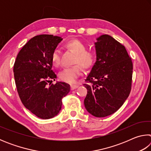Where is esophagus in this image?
Masks as SVG:
<instances>
[{"instance_id": "34e87169", "label": "esophagus", "mask_w": 151, "mask_h": 151, "mask_svg": "<svg viewBox=\"0 0 151 151\" xmlns=\"http://www.w3.org/2000/svg\"><path fill=\"white\" fill-rule=\"evenodd\" d=\"M78 87V85H72L70 86L71 90H74V89L77 88Z\"/></svg>"}]
</instances>
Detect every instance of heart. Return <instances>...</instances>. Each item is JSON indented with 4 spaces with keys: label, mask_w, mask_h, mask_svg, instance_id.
<instances>
[{
    "label": "heart",
    "mask_w": 151,
    "mask_h": 151,
    "mask_svg": "<svg viewBox=\"0 0 151 151\" xmlns=\"http://www.w3.org/2000/svg\"><path fill=\"white\" fill-rule=\"evenodd\" d=\"M65 47L73 51L76 56L74 59V65L66 68L59 74L60 78L67 83H75L79 76L83 74V68L89 70L93 67L96 60V54L94 50L86 49V45L78 39L68 40L65 44ZM52 65L58 67L60 65V52L57 49L52 51L50 57Z\"/></svg>",
    "instance_id": "1"
}]
</instances>
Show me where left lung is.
Listing matches in <instances>:
<instances>
[{
	"label": "left lung",
	"mask_w": 151,
	"mask_h": 151,
	"mask_svg": "<svg viewBox=\"0 0 151 151\" xmlns=\"http://www.w3.org/2000/svg\"><path fill=\"white\" fill-rule=\"evenodd\" d=\"M96 61L84 84V104L89 113L105 117L118 111L131 91L132 63L126 48L111 36L101 35L95 42Z\"/></svg>",
	"instance_id": "8db88e82"
}]
</instances>
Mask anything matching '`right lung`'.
I'll list each match as a JSON object with an SVG mask.
<instances>
[{
    "mask_svg": "<svg viewBox=\"0 0 151 151\" xmlns=\"http://www.w3.org/2000/svg\"><path fill=\"white\" fill-rule=\"evenodd\" d=\"M63 39L52 35L32 38L18 54L13 71L17 92L23 105L39 118L48 119L58 114L62 99L70 91L67 83L55 81L50 57Z\"/></svg>",
    "mask_w": 151,
    "mask_h": 151,
    "instance_id": "obj_1",
    "label": "right lung"
}]
</instances>
